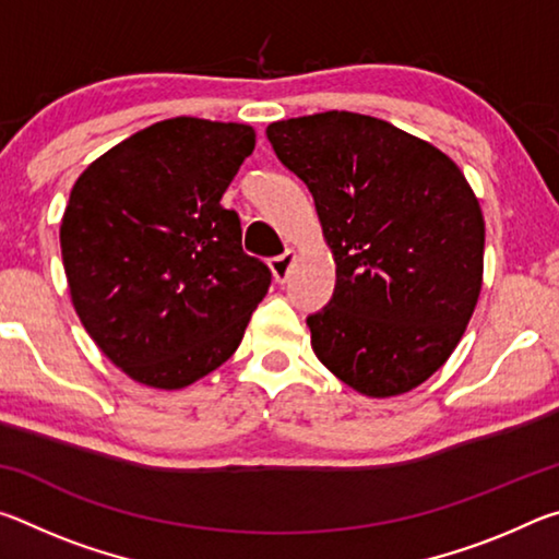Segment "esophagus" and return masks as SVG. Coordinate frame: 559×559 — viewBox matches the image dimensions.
<instances>
[{
  "label": "esophagus",
  "instance_id": "esophagus-1",
  "mask_svg": "<svg viewBox=\"0 0 559 559\" xmlns=\"http://www.w3.org/2000/svg\"><path fill=\"white\" fill-rule=\"evenodd\" d=\"M296 259H298V253L293 251V249H288L286 253H281V257H276V259H271V273H273V278H276L278 283H286V278L290 276V271H293V263H296Z\"/></svg>",
  "mask_w": 559,
  "mask_h": 559
}]
</instances>
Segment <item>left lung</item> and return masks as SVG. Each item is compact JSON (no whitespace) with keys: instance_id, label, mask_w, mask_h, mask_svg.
Masks as SVG:
<instances>
[{"instance_id":"8db88e82","label":"left lung","mask_w":559,"mask_h":559,"mask_svg":"<svg viewBox=\"0 0 559 559\" xmlns=\"http://www.w3.org/2000/svg\"><path fill=\"white\" fill-rule=\"evenodd\" d=\"M266 132L313 194L335 261L333 300L308 318L316 357L372 400L412 392L451 357L476 310L478 197L447 153L380 118L328 110Z\"/></svg>"}]
</instances>
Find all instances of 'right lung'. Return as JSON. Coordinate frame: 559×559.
<instances>
[{"instance_id": "1", "label": "right lung", "mask_w": 559, "mask_h": 559, "mask_svg": "<svg viewBox=\"0 0 559 559\" xmlns=\"http://www.w3.org/2000/svg\"><path fill=\"white\" fill-rule=\"evenodd\" d=\"M257 147L246 122L169 118L83 169L61 257L83 328L118 370L185 390L239 347L271 271L241 249L222 197Z\"/></svg>"}]
</instances>
